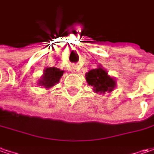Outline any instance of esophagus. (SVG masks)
Wrapping results in <instances>:
<instances>
[{
    "instance_id": "obj_1",
    "label": "esophagus",
    "mask_w": 154,
    "mask_h": 154,
    "mask_svg": "<svg viewBox=\"0 0 154 154\" xmlns=\"http://www.w3.org/2000/svg\"><path fill=\"white\" fill-rule=\"evenodd\" d=\"M78 71H79V69H78L77 66H73V72H78Z\"/></svg>"
}]
</instances>
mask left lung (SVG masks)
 I'll return each instance as SVG.
<instances>
[{"label": "left lung", "instance_id": "8db88e82", "mask_svg": "<svg viewBox=\"0 0 154 154\" xmlns=\"http://www.w3.org/2000/svg\"><path fill=\"white\" fill-rule=\"evenodd\" d=\"M85 76L88 84L93 87V90L95 93L105 94L106 92H111L116 86L115 80L108 76L107 72L102 67L90 70Z\"/></svg>", "mask_w": 154, "mask_h": 154}]
</instances>
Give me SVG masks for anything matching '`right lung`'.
<instances>
[{
    "instance_id": "1",
    "label": "right lung",
    "mask_w": 154,
    "mask_h": 154,
    "mask_svg": "<svg viewBox=\"0 0 154 154\" xmlns=\"http://www.w3.org/2000/svg\"><path fill=\"white\" fill-rule=\"evenodd\" d=\"M64 71H61L56 67H49L44 70V73L41 80L38 82L40 86H43L46 88H49L58 83L62 77Z\"/></svg>"
}]
</instances>
